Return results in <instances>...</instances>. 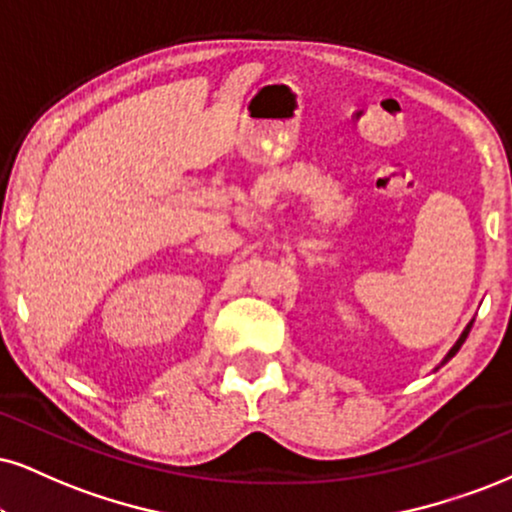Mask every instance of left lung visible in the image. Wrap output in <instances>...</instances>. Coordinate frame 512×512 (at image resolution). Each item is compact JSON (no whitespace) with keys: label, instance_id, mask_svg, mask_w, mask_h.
Segmentation results:
<instances>
[{"label":"left lung","instance_id":"1","mask_svg":"<svg viewBox=\"0 0 512 512\" xmlns=\"http://www.w3.org/2000/svg\"><path fill=\"white\" fill-rule=\"evenodd\" d=\"M470 327H472V323H470L468 327H465V332H463V334H460V339H458V342H456V346H453V349L449 351V356H446V361H449V358H453V356H456V353H458V349H460V346H463V342H465V339H468V332H470Z\"/></svg>","mask_w":512,"mask_h":512}]
</instances>
